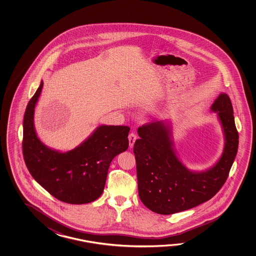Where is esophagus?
I'll return each instance as SVG.
<instances>
[{
    "mask_svg": "<svg viewBox=\"0 0 256 256\" xmlns=\"http://www.w3.org/2000/svg\"><path fill=\"white\" fill-rule=\"evenodd\" d=\"M128 138H129V146H130V148L134 146V142L136 141V134L134 132H130L129 136H128Z\"/></svg>",
    "mask_w": 256,
    "mask_h": 256,
    "instance_id": "34e87169",
    "label": "esophagus"
}]
</instances>
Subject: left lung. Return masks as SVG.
<instances>
[{
  "label": "left lung",
  "instance_id": "left-lung-1",
  "mask_svg": "<svg viewBox=\"0 0 256 256\" xmlns=\"http://www.w3.org/2000/svg\"><path fill=\"white\" fill-rule=\"evenodd\" d=\"M210 112L217 114L224 147L217 162L204 171H193L182 163L174 149L168 120L138 128L140 139L134 146L138 194L152 212L169 215L196 207L215 196L225 183L239 144L232 105L226 93L218 95Z\"/></svg>",
  "mask_w": 256,
  "mask_h": 256
}]
</instances>
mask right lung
I'll list each match as a JSON object with an SVG mask.
<instances>
[{
  "label": "right lung",
  "instance_id": "right-lung-1",
  "mask_svg": "<svg viewBox=\"0 0 256 256\" xmlns=\"http://www.w3.org/2000/svg\"><path fill=\"white\" fill-rule=\"evenodd\" d=\"M43 80L24 116L22 154L30 174L60 202L86 204L102 194L110 164L129 146L127 126H98L74 149L61 152L46 146L34 128V109Z\"/></svg>",
  "mask_w": 256,
  "mask_h": 256
}]
</instances>
